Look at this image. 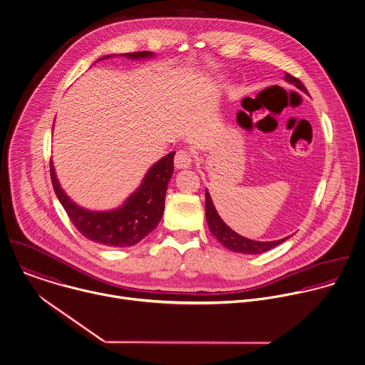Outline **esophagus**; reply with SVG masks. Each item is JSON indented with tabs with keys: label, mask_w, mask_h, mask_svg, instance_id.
<instances>
[{
	"label": "esophagus",
	"mask_w": 365,
	"mask_h": 365,
	"mask_svg": "<svg viewBox=\"0 0 365 365\" xmlns=\"http://www.w3.org/2000/svg\"><path fill=\"white\" fill-rule=\"evenodd\" d=\"M176 169H187L192 166V155L187 150H179L175 156Z\"/></svg>",
	"instance_id": "1"
}]
</instances>
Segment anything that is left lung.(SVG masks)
Returning a JSON list of instances; mask_svg holds the SVG:
<instances>
[{
	"mask_svg": "<svg viewBox=\"0 0 365 365\" xmlns=\"http://www.w3.org/2000/svg\"><path fill=\"white\" fill-rule=\"evenodd\" d=\"M284 79L294 85L296 88H299L300 91H303L304 93H307L306 86L294 76H292L290 73L284 75ZM206 220L209 225V230L210 233L229 250L236 252V253H243V255H260L264 253L279 245H282L284 240H287L289 237L280 239V240H273V242H257V240H252L247 237H243L242 235L236 233L235 230H232L225 222L223 219L219 216L210 193L206 189Z\"/></svg>",
	"mask_w": 365,
	"mask_h": 365,
	"instance_id": "obj_1",
	"label": "left lung"
}]
</instances>
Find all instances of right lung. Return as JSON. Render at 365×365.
Instances as JSON below:
<instances>
[{
	"instance_id": "obj_1",
	"label": "right lung",
	"mask_w": 365,
	"mask_h": 365,
	"mask_svg": "<svg viewBox=\"0 0 365 365\" xmlns=\"http://www.w3.org/2000/svg\"><path fill=\"white\" fill-rule=\"evenodd\" d=\"M113 55H105L98 61ZM120 56L139 61L153 58L149 51L120 53ZM175 152L153 163L142 179L139 187L116 209L89 210L76 205L61 187L51 160V179L55 195L73 226L89 240L109 247H129L140 242L160 222L165 210V195L173 175Z\"/></svg>"
}]
</instances>
